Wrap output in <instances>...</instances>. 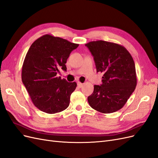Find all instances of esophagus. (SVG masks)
<instances>
[{
    "label": "esophagus",
    "instance_id": "1",
    "mask_svg": "<svg viewBox=\"0 0 158 158\" xmlns=\"http://www.w3.org/2000/svg\"><path fill=\"white\" fill-rule=\"evenodd\" d=\"M77 84H78V86L79 88H81V87L82 86V85H83V84H82V83H81V82H78Z\"/></svg>",
    "mask_w": 158,
    "mask_h": 158
}]
</instances>
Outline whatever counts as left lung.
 Instances as JSON below:
<instances>
[{
    "label": "left lung",
    "mask_w": 158,
    "mask_h": 158,
    "mask_svg": "<svg viewBox=\"0 0 158 158\" xmlns=\"http://www.w3.org/2000/svg\"><path fill=\"white\" fill-rule=\"evenodd\" d=\"M94 56L97 73H103L102 84L94 85L88 98L91 107L103 113L121 109L135 91V64L126 48L114 43L99 40L85 45Z\"/></svg>",
    "instance_id": "obj_1"
}]
</instances>
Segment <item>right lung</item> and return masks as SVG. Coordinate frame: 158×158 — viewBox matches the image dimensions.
<instances>
[{
  "mask_svg": "<svg viewBox=\"0 0 158 158\" xmlns=\"http://www.w3.org/2000/svg\"><path fill=\"white\" fill-rule=\"evenodd\" d=\"M63 38L46 34L31 44L22 70V80L34 106L40 111L54 114L64 111L77 84L68 82L57 73L66 71L70 52L78 47Z\"/></svg>",
  "mask_w": 158,
  "mask_h": 158,
  "instance_id": "obj_1",
  "label": "right lung"
}]
</instances>
